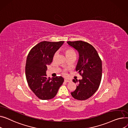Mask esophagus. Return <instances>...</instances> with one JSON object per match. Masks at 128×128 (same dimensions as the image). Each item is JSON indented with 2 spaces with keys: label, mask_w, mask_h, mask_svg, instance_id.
<instances>
[{
  "label": "esophagus",
  "mask_w": 128,
  "mask_h": 128,
  "mask_svg": "<svg viewBox=\"0 0 128 128\" xmlns=\"http://www.w3.org/2000/svg\"><path fill=\"white\" fill-rule=\"evenodd\" d=\"M64 82H70V80H69L65 79V80H64Z\"/></svg>",
  "instance_id": "34e87169"
}]
</instances>
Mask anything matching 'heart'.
<instances>
[{
	"label": "heart",
	"mask_w": 128,
	"mask_h": 128,
	"mask_svg": "<svg viewBox=\"0 0 128 128\" xmlns=\"http://www.w3.org/2000/svg\"><path fill=\"white\" fill-rule=\"evenodd\" d=\"M65 54H66V56H69V55H76V52H75L74 50L72 49V48H66L65 51ZM62 74L64 75V76H65V75H66V71H64L62 72Z\"/></svg>",
	"instance_id": "1"
}]
</instances>
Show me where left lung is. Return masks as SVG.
<instances>
[{"instance_id":"obj_1","label":"left lung","mask_w":128,"mask_h":128,"mask_svg":"<svg viewBox=\"0 0 128 128\" xmlns=\"http://www.w3.org/2000/svg\"><path fill=\"white\" fill-rule=\"evenodd\" d=\"M70 46L76 50L79 59L76 71L82 79L73 80L77 82L76 89L71 95L78 100H85L91 97L99 88L102 78V61L96 50L90 44L82 41H68Z\"/></svg>"}]
</instances>
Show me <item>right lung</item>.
I'll return each mask as SVG.
<instances>
[{"label": "right lung", "instance_id": "obj_1", "mask_svg": "<svg viewBox=\"0 0 128 128\" xmlns=\"http://www.w3.org/2000/svg\"><path fill=\"white\" fill-rule=\"evenodd\" d=\"M64 41H43L30 50L27 57L25 74L28 86L38 98L50 100L56 95L64 79L62 76L48 78L47 66Z\"/></svg>", "mask_w": 128, "mask_h": 128}]
</instances>
